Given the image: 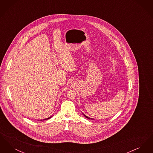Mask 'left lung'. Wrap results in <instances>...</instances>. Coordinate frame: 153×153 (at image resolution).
<instances>
[{"mask_svg": "<svg viewBox=\"0 0 153 153\" xmlns=\"http://www.w3.org/2000/svg\"><path fill=\"white\" fill-rule=\"evenodd\" d=\"M82 115L84 116V117H87V118H88V119H92V118H91V117H87V116H86L85 114H84L83 113H82Z\"/></svg>", "mask_w": 153, "mask_h": 153, "instance_id": "1", "label": "left lung"}]
</instances>
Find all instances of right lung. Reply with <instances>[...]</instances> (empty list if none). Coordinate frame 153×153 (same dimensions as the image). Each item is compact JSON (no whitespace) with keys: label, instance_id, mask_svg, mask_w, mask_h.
<instances>
[{"label":"right lung","instance_id":"right-lung-1","mask_svg":"<svg viewBox=\"0 0 153 153\" xmlns=\"http://www.w3.org/2000/svg\"><path fill=\"white\" fill-rule=\"evenodd\" d=\"M53 117V116H51V117H48V118H46V119H41V120H40V121H42V120H48V119H50V118H51V117Z\"/></svg>","mask_w":153,"mask_h":153}]
</instances>
